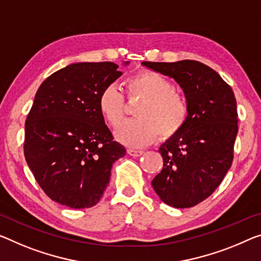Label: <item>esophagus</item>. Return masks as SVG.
I'll return each mask as SVG.
<instances>
[{
  "label": "esophagus",
  "instance_id": "1",
  "mask_svg": "<svg viewBox=\"0 0 261 261\" xmlns=\"http://www.w3.org/2000/svg\"><path fill=\"white\" fill-rule=\"evenodd\" d=\"M127 153L129 154L130 156H133V158H138V156L143 154V151L142 150H136V149H130V148H128Z\"/></svg>",
  "mask_w": 261,
  "mask_h": 261
}]
</instances>
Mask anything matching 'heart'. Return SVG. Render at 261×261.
Instances as JSON below:
<instances>
[{"instance_id":"heart-1","label":"heart","mask_w":261,"mask_h":261,"mask_svg":"<svg viewBox=\"0 0 261 261\" xmlns=\"http://www.w3.org/2000/svg\"><path fill=\"white\" fill-rule=\"evenodd\" d=\"M128 100L141 99L133 121L120 128L117 139L130 147H143L159 135L170 139L183 129L189 117V106L181 92L172 89L166 75L151 70L136 72L125 82ZM98 111L108 126L117 129L123 122L126 102L117 86L103 87L98 97Z\"/></svg>"}]
</instances>
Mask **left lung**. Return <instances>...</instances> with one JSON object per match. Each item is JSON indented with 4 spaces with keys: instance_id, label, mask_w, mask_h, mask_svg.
I'll use <instances>...</instances> for the list:
<instances>
[{
    "instance_id": "1",
    "label": "left lung",
    "mask_w": 261,
    "mask_h": 261,
    "mask_svg": "<svg viewBox=\"0 0 261 261\" xmlns=\"http://www.w3.org/2000/svg\"><path fill=\"white\" fill-rule=\"evenodd\" d=\"M141 64L174 78L189 106L183 129L160 147L163 168L151 186L168 205L195 206L217 189L233 161L238 133L234 93L217 72L197 61Z\"/></svg>"
}]
</instances>
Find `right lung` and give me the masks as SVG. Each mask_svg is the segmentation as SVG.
I'll list each match as a JSON object with an SVG mask.
<instances>
[{
  "label": "right lung",
  "mask_w": 261,
  "mask_h": 261,
  "mask_svg": "<svg viewBox=\"0 0 261 261\" xmlns=\"http://www.w3.org/2000/svg\"><path fill=\"white\" fill-rule=\"evenodd\" d=\"M118 67L112 62L71 64L44 80L35 95L24 156L42 190L62 205H95L112 164L126 154L98 111L100 92L122 74Z\"/></svg>",
  "instance_id": "1"
}]
</instances>
